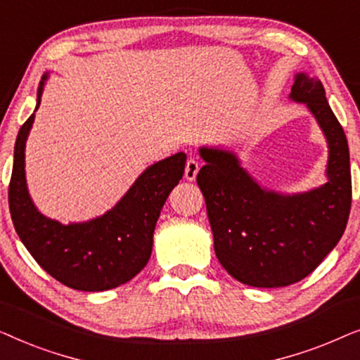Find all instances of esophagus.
<instances>
[{
  "label": "esophagus",
  "mask_w": 360,
  "mask_h": 360,
  "mask_svg": "<svg viewBox=\"0 0 360 360\" xmlns=\"http://www.w3.org/2000/svg\"><path fill=\"white\" fill-rule=\"evenodd\" d=\"M198 170H200V162L196 159H191V157H190V159L186 160V164H185V179L188 181H193L196 179V174H198Z\"/></svg>",
  "instance_id": "esophagus-1"
}]
</instances>
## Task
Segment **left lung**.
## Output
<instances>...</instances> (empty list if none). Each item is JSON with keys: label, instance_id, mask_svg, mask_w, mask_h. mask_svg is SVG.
Wrapping results in <instances>:
<instances>
[{"label": "left lung", "instance_id": "obj_1", "mask_svg": "<svg viewBox=\"0 0 360 360\" xmlns=\"http://www.w3.org/2000/svg\"><path fill=\"white\" fill-rule=\"evenodd\" d=\"M290 98L304 103L326 136L328 181L307 193L282 195L260 186L234 152L201 147L206 164L196 175L226 272L250 287L278 288L313 272L336 248L352 201L349 146L323 83L295 77Z\"/></svg>", "mask_w": 360, "mask_h": 360}]
</instances>
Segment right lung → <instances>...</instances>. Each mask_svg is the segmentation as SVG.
<instances>
[{"instance_id":"1","label":"right lung","mask_w":360,"mask_h":360,"mask_svg":"<svg viewBox=\"0 0 360 360\" xmlns=\"http://www.w3.org/2000/svg\"><path fill=\"white\" fill-rule=\"evenodd\" d=\"M37 90L41 105L44 82ZM34 115L19 129L8 200L14 229L36 262L58 282L80 292L116 288L136 277L152 252V238L167 196L184 176V152L150 165L115 208L86 223L62 224L41 214L29 196L24 147Z\"/></svg>"}]
</instances>
